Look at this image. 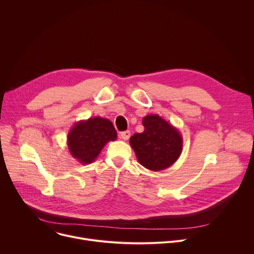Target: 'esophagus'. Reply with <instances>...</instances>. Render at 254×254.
I'll return each mask as SVG.
<instances>
[{
    "instance_id": "obj_1",
    "label": "esophagus",
    "mask_w": 254,
    "mask_h": 254,
    "mask_svg": "<svg viewBox=\"0 0 254 254\" xmlns=\"http://www.w3.org/2000/svg\"><path fill=\"white\" fill-rule=\"evenodd\" d=\"M121 138H123L124 140H127L130 136V131L129 130H126V131H122L121 132Z\"/></svg>"
}]
</instances>
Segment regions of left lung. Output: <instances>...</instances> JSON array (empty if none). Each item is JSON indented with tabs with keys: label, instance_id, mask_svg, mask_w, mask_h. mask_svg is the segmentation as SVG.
Returning <instances> with one entry per match:
<instances>
[{
	"label": "left lung",
	"instance_id": "left-lung-1",
	"mask_svg": "<svg viewBox=\"0 0 254 254\" xmlns=\"http://www.w3.org/2000/svg\"><path fill=\"white\" fill-rule=\"evenodd\" d=\"M142 125L144 130L129 138L138 163L154 172L169 168L183 150V137L179 129L159 115L146 116Z\"/></svg>",
	"mask_w": 254,
	"mask_h": 254
}]
</instances>
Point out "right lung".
Segmentation results:
<instances>
[{
  "label": "right lung",
  "mask_w": 254,
  "mask_h": 254,
  "mask_svg": "<svg viewBox=\"0 0 254 254\" xmlns=\"http://www.w3.org/2000/svg\"><path fill=\"white\" fill-rule=\"evenodd\" d=\"M117 130L113 123L100 117L77 122L68 132L67 146L71 156L80 164L95 161L108 141L116 140Z\"/></svg>",
  "instance_id": "add662e5"
}]
</instances>
